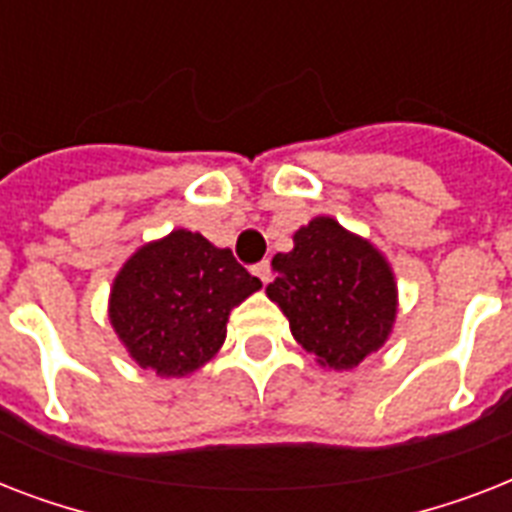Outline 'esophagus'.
<instances>
[{"instance_id": "obj_1", "label": "esophagus", "mask_w": 512, "mask_h": 512, "mask_svg": "<svg viewBox=\"0 0 512 512\" xmlns=\"http://www.w3.org/2000/svg\"><path fill=\"white\" fill-rule=\"evenodd\" d=\"M252 273H255L257 279L263 281V284H268V281H271V263H268V260H263V263H257L255 268H252Z\"/></svg>"}]
</instances>
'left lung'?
<instances>
[{
	"mask_svg": "<svg viewBox=\"0 0 512 512\" xmlns=\"http://www.w3.org/2000/svg\"><path fill=\"white\" fill-rule=\"evenodd\" d=\"M265 295L289 319L295 340L329 369H353L380 350L398 311L396 276L382 252L335 217H313L295 249L273 257Z\"/></svg>",
	"mask_w": 512,
	"mask_h": 512,
	"instance_id": "8db88e82",
	"label": "left lung"
}]
</instances>
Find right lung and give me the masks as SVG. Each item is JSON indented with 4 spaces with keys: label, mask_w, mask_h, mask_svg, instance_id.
Listing matches in <instances>:
<instances>
[{
    "label": "right lung",
    "mask_w": 512,
    "mask_h": 512,
    "mask_svg": "<svg viewBox=\"0 0 512 512\" xmlns=\"http://www.w3.org/2000/svg\"><path fill=\"white\" fill-rule=\"evenodd\" d=\"M260 287L231 249L177 228L122 265L108 319L140 369L185 377L215 356L231 311Z\"/></svg>",
    "instance_id": "obj_1"
}]
</instances>
